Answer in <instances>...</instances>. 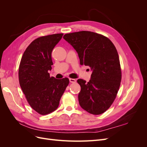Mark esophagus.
I'll return each instance as SVG.
<instances>
[{
	"mask_svg": "<svg viewBox=\"0 0 147 147\" xmlns=\"http://www.w3.org/2000/svg\"><path fill=\"white\" fill-rule=\"evenodd\" d=\"M69 81L70 83H75L76 82V80L74 79V78H69Z\"/></svg>",
	"mask_w": 147,
	"mask_h": 147,
	"instance_id": "obj_1",
	"label": "esophagus"
}]
</instances>
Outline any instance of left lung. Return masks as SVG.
<instances>
[{
    "label": "left lung",
    "mask_w": 147,
    "mask_h": 147,
    "mask_svg": "<svg viewBox=\"0 0 147 147\" xmlns=\"http://www.w3.org/2000/svg\"><path fill=\"white\" fill-rule=\"evenodd\" d=\"M63 38L78 53L81 65L92 71L89 82L78 79L81 107L93 115L109 109L116 98L121 80V70L116 48L110 39L90 31L66 34Z\"/></svg>",
    "instance_id": "left-lung-1"
}]
</instances>
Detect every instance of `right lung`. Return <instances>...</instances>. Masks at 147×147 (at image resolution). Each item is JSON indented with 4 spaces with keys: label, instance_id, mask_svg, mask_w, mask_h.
Instances as JSON below:
<instances>
[{
    "label": "right lung",
    "instance_id": "1",
    "mask_svg": "<svg viewBox=\"0 0 147 147\" xmlns=\"http://www.w3.org/2000/svg\"><path fill=\"white\" fill-rule=\"evenodd\" d=\"M63 35L55 34L34 40L20 62L18 76L22 91L31 107L42 115L57 109L69 83L67 78L56 79L48 73L53 64L52 51Z\"/></svg>",
    "mask_w": 147,
    "mask_h": 147
}]
</instances>
